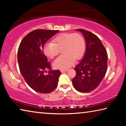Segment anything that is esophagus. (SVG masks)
Here are the masks:
<instances>
[{"instance_id": "1", "label": "esophagus", "mask_w": 126, "mask_h": 126, "mask_svg": "<svg viewBox=\"0 0 126 126\" xmlns=\"http://www.w3.org/2000/svg\"><path fill=\"white\" fill-rule=\"evenodd\" d=\"M67 71V70H61L60 71L61 73H63L64 72H66Z\"/></svg>"}]
</instances>
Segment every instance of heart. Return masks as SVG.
<instances>
[{
	"label": "heart",
	"mask_w": 126,
	"mask_h": 126,
	"mask_svg": "<svg viewBox=\"0 0 126 126\" xmlns=\"http://www.w3.org/2000/svg\"><path fill=\"white\" fill-rule=\"evenodd\" d=\"M53 42H47L44 46L43 51L46 56L54 58L62 50V56L54 62V66L57 69L66 70L71 66L76 59H80L86 48L85 39L78 33H64L55 37Z\"/></svg>",
	"instance_id": "1"
}]
</instances>
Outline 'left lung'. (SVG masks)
Masks as SVG:
<instances>
[{"instance_id": "left-lung-1", "label": "left lung", "mask_w": 126, "mask_h": 126, "mask_svg": "<svg viewBox=\"0 0 126 126\" xmlns=\"http://www.w3.org/2000/svg\"><path fill=\"white\" fill-rule=\"evenodd\" d=\"M76 31L84 37L86 50L82 59L74 68L76 75L72 79V84L77 91L90 92L98 87L106 73L107 51L96 35L82 29Z\"/></svg>"}]
</instances>
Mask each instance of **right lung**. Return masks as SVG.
Here are the masks:
<instances>
[{
	"label": "right lung",
	"instance_id": "add662e5",
	"mask_svg": "<svg viewBox=\"0 0 126 126\" xmlns=\"http://www.w3.org/2000/svg\"><path fill=\"white\" fill-rule=\"evenodd\" d=\"M59 30L36 29L22 40L17 51V61L22 76L28 85L36 92L48 94L57 87L61 72L51 69V64L43 48L48 39ZM47 69V75L44 74Z\"/></svg>",
	"mask_w": 126,
	"mask_h": 126
}]
</instances>
